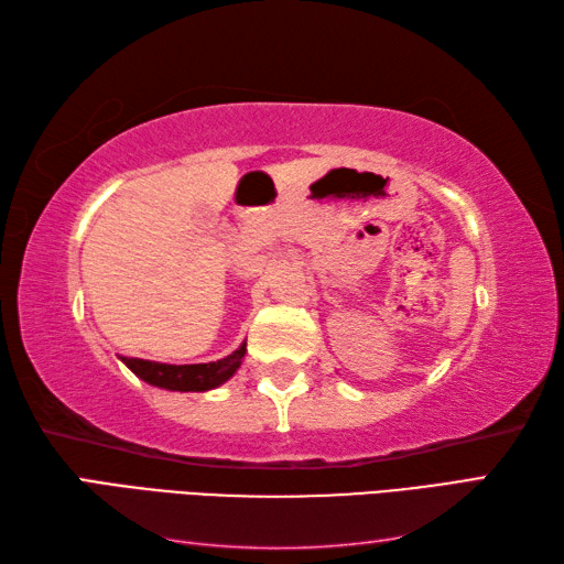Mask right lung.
<instances>
[{
	"mask_svg": "<svg viewBox=\"0 0 564 564\" xmlns=\"http://www.w3.org/2000/svg\"><path fill=\"white\" fill-rule=\"evenodd\" d=\"M245 354H247V341L230 356L210 364L172 366V364H158V361H142V358H123V364L133 370L138 378L150 382L154 388L176 390V392H206L223 386L225 380H230L237 373V368L242 366Z\"/></svg>",
	"mask_w": 564,
	"mask_h": 564,
	"instance_id": "right-lung-1",
	"label": "right lung"
}]
</instances>
